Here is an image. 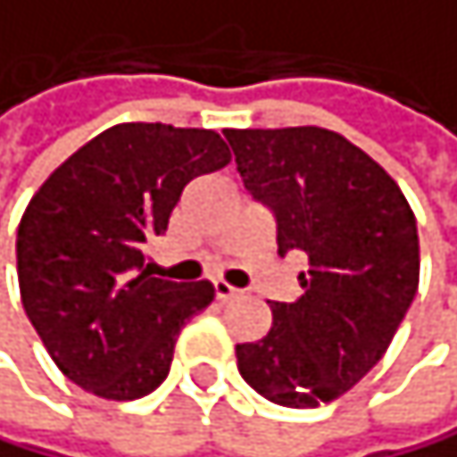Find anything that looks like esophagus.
Listing matches in <instances>:
<instances>
[{
  "instance_id": "1",
  "label": "esophagus",
  "mask_w": 457,
  "mask_h": 457,
  "mask_svg": "<svg viewBox=\"0 0 457 457\" xmlns=\"http://www.w3.org/2000/svg\"><path fill=\"white\" fill-rule=\"evenodd\" d=\"M213 292H216V300H230L238 295V289H233L227 280H213Z\"/></svg>"
}]
</instances>
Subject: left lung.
<instances>
[{"label":"left lung","mask_w":457,"mask_h":457,"mask_svg":"<svg viewBox=\"0 0 457 457\" xmlns=\"http://www.w3.org/2000/svg\"><path fill=\"white\" fill-rule=\"evenodd\" d=\"M244 187L275 213L278 255L297 253L295 303L272 300L263 340L236 345L263 399L317 407L382 360L419 289V230L399 185L320 126L224 129Z\"/></svg>","instance_id":"8db88e82"}]
</instances>
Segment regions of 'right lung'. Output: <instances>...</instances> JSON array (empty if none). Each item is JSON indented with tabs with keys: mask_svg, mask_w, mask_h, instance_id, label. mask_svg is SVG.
I'll return each mask as SVG.
<instances>
[{
	"mask_svg": "<svg viewBox=\"0 0 457 457\" xmlns=\"http://www.w3.org/2000/svg\"><path fill=\"white\" fill-rule=\"evenodd\" d=\"M230 162L210 129L120 123L61 162L16 236L21 306L61 373L112 402L157 390L177 337L213 284L151 275L145 244L168 230L182 190Z\"/></svg>",
	"mask_w": 457,
	"mask_h": 457,
	"instance_id": "right-lung-1",
	"label": "right lung"
}]
</instances>
